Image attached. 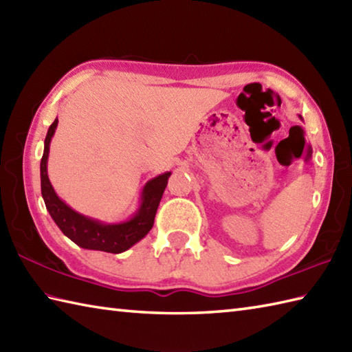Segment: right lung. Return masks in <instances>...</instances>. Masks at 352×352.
Returning <instances> with one entry per match:
<instances>
[{
	"label": "right lung",
	"instance_id": "add662e5",
	"mask_svg": "<svg viewBox=\"0 0 352 352\" xmlns=\"http://www.w3.org/2000/svg\"><path fill=\"white\" fill-rule=\"evenodd\" d=\"M57 119L50 125L47 138H45L43 155L41 160V189L42 198L47 206L52 221L57 223V227L62 230V233L69 237L74 243L85 250L104 251L111 254L124 252L134 243H138L140 239H144L149 230L154 226V218L157 207L160 204L164 188L168 184V178L170 172L149 180L144 190H142V203L134 213L131 219L121 223H102L96 219L87 218V216L80 214L78 212L72 210L69 206H66L63 201L57 197V193L52 189L50 183L47 162L50 153V142L54 136L57 129Z\"/></svg>",
	"mask_w": 352,
	"mask_h": 352
}]
</instances>
